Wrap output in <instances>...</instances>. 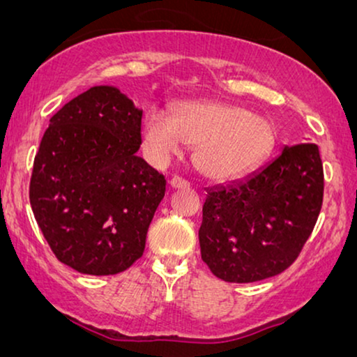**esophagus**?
<instances>
[{"mask_svg":"<svg viewBox=\"0 0 357 357\" xmlns=\"http://www.w3.org/2000/svg\"><path fill=\"white\" fill-rule=\"evenodd\" d=\"M170 187H172V188H187V187H190V183L182 177H174L172 180H170Z\"/></svg>","mask_w":357,"mask_h":357,"instance_id":"esophagus-1","label":"esophagus"}]
</instances>
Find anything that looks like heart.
I'll return each mask as SVG.
<instances>
[{"label": "heart", "instance_id": "b5f03b06", "mask_svg": "<svg viewBox=\"0 0 357 357\" xmlns=\"http://www.w3.org/2000/svg\"><path fill=\"white\" fill-rule=\"evenodd\" d=\"M141 133L154 164H165L190 144L197 169L214 180L252 169L275 143V128L266 116L218 100L178 102L174 116L153 107L146 112Z\"/></svg>", "mask_w": 357, "mask_h": 357}]
</instances>
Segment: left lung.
<instances>
[{
	"label": "left lung",
	"mask_w": 357,
	"mask_h": 357,
	"mask_svg": "<svg viewBox=\"0 0 357 357\" xmlns=\"http://www.w3.org/2000/svg\"><path fill=\"white\" fill-rule=\"evenodd\" d=\"M321 202L319 146H284L247 178L206 190L198 231L203 261L227 282L280 275L310 237Z\"/></svg>",
	"instance_id": "left-lung-1"
}]
</instances>
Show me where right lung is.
<instances>
[{
    "label": "right lung",
    "instance_id": "1",
    "mask_svg": "<svg viewBox=\"0 0 357 357\" xmlns=\"http://www.w3.org/2000/svg\"><path fill=\"white\" fill-rule=\"evenodd\" d=\"M143 110L94 86L50 119L29 187L55 257L82 275H116L143 255L165 178L136 155Z\"/></svg>",
    "mask_w": 357,
    "mask_h": 357
}]
</instances>
